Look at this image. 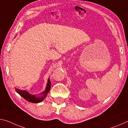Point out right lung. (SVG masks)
Here are the masks:
<instances>
[{"instance_id":"1","label":"right lung","mask_w":128,"mask_h":128,"mask_svg":"<svg viewBox=\"0 0 128 128\" xmlns=\"http://www.w3.org/2000/svg\"><path fill=\"white\" fill-rule=\"evenodd\" d=\"M50 87H51V82H50V78H48L45 90L41 93L39 94L40 96H37V95H32V94L28 92V91L18 89L17 88H15V90L17 93H18L21 96H22L24 99H26L28 102L37 103V102L43 101L44 99L46 97L48 93L49 92L50 90Z\"/></svg>"}]
</instances>
